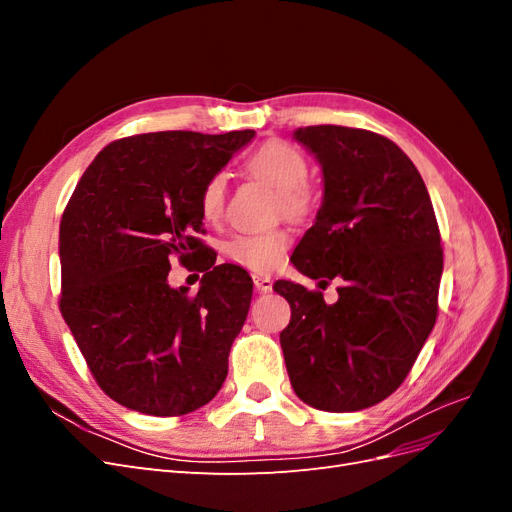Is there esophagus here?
Instances as JSON below:
<instances>
[{
  "mask_svg": "<svg viewBox=\"0 0 512 512\" xmlns=\"http://www.w3.org/2000/svg\"><path fill=\"white\" fill-rule=\"evenodd\" d=\"M252 280H254V288H256L258 292H269V290L273 288V280H271L269 275L254 273V275H252Z\"/></svg>",
  "mask_w": 512,
  "mask_h": 512,
  "instance_id": "esophagus-1",
  "label": "esophagus"
}]
</instances>
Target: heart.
Instances as JSON below:
<instances>
[{"label":"heart","instance_id":"heart-1","mask_svg":"<svg viewBox=\"0 0 512 512\" xmlns=\"http://www.w3.org/2000/svg\"><path fill=\"white\" fill-rule=\"evenodd\" d=\"M252 175L265 179L280 194V211L290 220H305L314 211V194L309 190V162L305 153L286 141H267L245 160ZM200 213L207 222H218L226 205V175H211L200 190ZM292 243L284 228L267 232H239L224 243V256L256 273H269L284 262Z\"/></svg>","mask_w":512,"mask_h":512}]
</instances>
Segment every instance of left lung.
I'll list each match as a JSON object with an SVG mask.
<instances>
[{
	"label": "left lung",
	"instance_id": "1",
	"mask_svg": "<svg viewBox=\"0 0 512 512\" xmlns=\"http://www.w3.org/2000/svg\"><path fill=\"white\" fill-rule=\"evenodd\" d=\"M324 200L292 265L320 286L339 277L337 303L277 280L290 303L280 333L294 393L307 406L356 412L406 380L438 318L442 245L425 181L389 138L346 126H307Z\"/></svg>",
	"mask_w": 512,
	"mask_h": 512
}]
</instances>
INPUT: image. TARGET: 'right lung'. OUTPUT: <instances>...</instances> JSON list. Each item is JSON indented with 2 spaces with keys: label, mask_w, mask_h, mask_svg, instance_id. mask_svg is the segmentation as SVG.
I'll use <instances>...</instances> for the list:
<instances>
[{
  "label": "right lung",
  "mask_w": 512,
  "mask_h": 512,
  "mask_svg": "<svg viewBox=\"0 0 512 512\" xmlns=\"http://www.w3.org/2000/svg\"><path fill=\"white\" fill-rule=\"evenodd\" d=\"M254 130L149 132L106 145L59 224V312L100 389L151 416L218 395L250 312L252 277L203 243L200 190ZM197 260L196 295L167 286L169 256Z\"/></svg>",
  "instance_id": "add662e5"
}]
</instances>
